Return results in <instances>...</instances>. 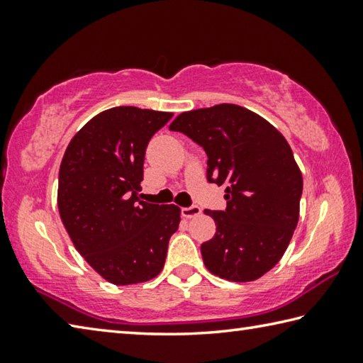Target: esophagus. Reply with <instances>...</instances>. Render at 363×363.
Masks as SVG:
<instances>
[{"instance_id":"34e87169","label":"esophagus","mask_w":363,"mask_h":363,"mask_svg":"<svg viewBox=\"0 0 363 363\" xmlns=\"http://www.w3.org/2000/svg\"><path fill=\"white\" fill-rule=\"evenodd\" d=\"M181 213H182V216L187 218V219L196 218V216H200V214H201V208L194 205V206H189V208H182Z\"/></svg>"}]
</instances>
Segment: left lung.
<instances>
[{
	"instance_id": "left-lung-1",
	"label": "left lung",
	"mask_w": 363,
	"mask_h": 363,
	"mask_svg": "<svg viewBox=\"0 0 363 363\" xmlns=\"http://www.w3.org/2000/svg\"><path fill=\"white\" fill-rule=\"evenodd\" d=\"M171 131L184 133L208 155V181L225 187V211H210L216 233L201 245L213 275L253 281L288 248L299 220L303 174L277 128L235 104L177 115Z\"/></svg>"
}]
</instances>
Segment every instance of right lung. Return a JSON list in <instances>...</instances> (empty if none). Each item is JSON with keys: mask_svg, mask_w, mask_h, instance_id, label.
Masks as SVG:
<instances>
[{"mask_svg": "<svg viewBox=\"0 0 363 363\" xmlns=\"http://www.w3.org/2000/svg\"><path fill=\"white\" fill-rule=\"evenodd\" d=\"M171 112L113 107L72 138L59 169L60 219L86 262L113 285L155 279L181 208L139 199L150 138Z\"/></svg>", "mask_w": 363, "mask_h": 363, "instance_id": "obj_1", "label": "right lung"}]
</instances>
